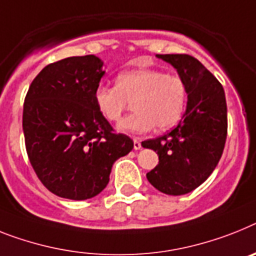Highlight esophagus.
Returning <instances> with one entry per match:
<instances>
[{
    "mask_svg": "<svg viewBox=\"0 0 256 256\" xmlns=\"http://www.w3.org/2000/svg\"><path fill=\"white\" fill-rule=\"evenodd\" d=\"M142 143L138 138H134V150H140Z\"/></svg>",
    "mask_w": 256,
    "mask_h": 256,
    "instance_id": "esophagus-1",
    "label": "esophagus"
}]
</instances>
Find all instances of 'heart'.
Here are the masks:
<instances>
[{"label":"heart","mask_w":256,"mask_h":256,"mask_svg":"<svg viewBox=\"0 0 256 256\" xmlns=\"http://www.w3.org/2000/svg\"><path fill=\"white\" fill-rule=\"evenodd\" d=\"M188 88L178 74L160 68H132L117 75L116 86L98 84L94 102L109 122L121 121L132 104L135 112L118 124L126 132L143 134L156 126L168 130L180 122L186 109Z\"/></svg>","instance_id":"heart-1"}]
</instances>
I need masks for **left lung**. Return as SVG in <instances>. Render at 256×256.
Instances as JSON below:
<instances>
[{
  "label": "left lung",
  "mask_w": 256,
  "mask_h": 256,
  "mask_svg": "<svg viewBox=\"0 0 256 256\" xmlns=\"http://www.w3.org/2000/svg\"><path fill=\"white\" fill-rule=\"evenodd\" d=\"M177 68L188 88L186 113L173 130L142 142L158 154L147 173L154 188L168 195H184L202 184L216 168L228 134L224 88L207 68L190 54H156Z\"/></svg>",
  "instance_id": "1"
}]
</instances>
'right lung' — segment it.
<instances>
[{
    "label": "right lung",
    "instance_id": "right-lung-1",
    "mask_svg": "<svg viewBox=\"0 0 256 256\" xmlns=\"http://www.w3.org/2000/svg\"><path fill=\"white\" fill-rule=\"evenodd\" d=\"M102 66L92 54L49 64L26 95V151L38 180L57 196L84 200L100 194L114 161L134 148L95 106Z\"/></svg>",
    "mask_w": 256,
    "mask_h": 256
}]
</instances>
